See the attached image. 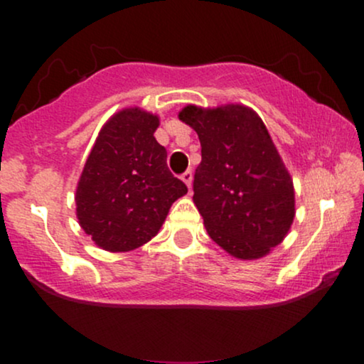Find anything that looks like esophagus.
<instances>
[{
  "label": "esophagus",
  "mask_w": 364,
  "mask_h": 364,
  "mask_svg": "<svg viewBox=\"0 0 364 364\" xmlns=\"http://www.w3.org/2000/svg\"><path fill=\"white\" fill-rule=\"evenodd\" d=\"M181 179L186 183L188 188H191V181H193V174H191V171H185V173L181 174Z\"/></svg>",
  "instance_id": "34e87169"
}]
</instances>
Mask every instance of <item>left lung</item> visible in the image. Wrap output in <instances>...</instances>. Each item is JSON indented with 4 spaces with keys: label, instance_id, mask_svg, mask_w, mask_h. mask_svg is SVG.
I'll return each instance as SVG.
<instances>
[{
    "label": "left lung",
    "instance_id": "left-lung-1",
    "mask_svg": "<svg viewBox=\"0 0 364 364\" xmlns=\"http://www.w3.org/2000/svg\"><path fill=\"white\" fill-rule=\"evenodd\" d=\"M179 119L195 129L202 145L193 202L208 236L241 260L265 257L289 231L294 188L260 116L228 104L186 106Z\"/></svg>",
    "mask_w": 364,
    "mask_h": 364
}]
</instances>
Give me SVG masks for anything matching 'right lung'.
<instances>
[{"label":"right lung","mask_w":364,"mask_h":364,"mask_svg":"<svg viewBox=\"0 0 364 364\" xmlns=\"http://www.w3.org/2000/svg\"><path fill=\"white\" fill-rule=\"evenodd\" d=\"M157 116L129 107L99 132L77 186V217L95 245L129 252L152 240L188 188L154 136Z\"/></svg>","instance_id":"1"}]
</instances>
